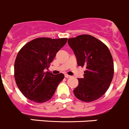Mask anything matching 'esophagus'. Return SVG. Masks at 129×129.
<instances>
[{"mask_svg":"<svg viewBox=\"0 0 129 129\" xmlns=\"http://www.w3.org/2000/svg\"><path fill=\"white\" fill-rule=\"evenodd\" d=\"M64 77H65L66 78H70V77H71V76H69V75H68V74H65L64 75Z\"/></svg>","mask_w":129,"mask_h":129,"instance_id":"obj_1","label":"esophagus"}]
</instances>
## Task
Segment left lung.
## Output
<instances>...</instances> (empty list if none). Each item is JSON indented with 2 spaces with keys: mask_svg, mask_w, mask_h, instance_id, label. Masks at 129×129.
Wrapping results in <instances>:
<instances>
[{
  "mask_svg": "<svg viewBox=\"0 0 129 129\" xmlns=\"http://www.w3.org/2000/svg\"><path fill=\"white\" fill-rule=\"evenodd\" d=\"M77 65L86 68L83 78L78 79L74 90L75 96L85 102L100 98L110 86L114 76V62L109 49L90 35H81L68 39Z\"/></svg>",
  "mask_w": 129,
  "mask_h": 129,
  "instance_id": "left-lung-1",
  "label": "left lung"
}]
</instances>
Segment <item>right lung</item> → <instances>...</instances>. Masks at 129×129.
Instances as JSON below:
<instances>
[{
	"instance_id": "1",
	"label": "right lung",
	"mask_w": 129,
	"mask_h": 129,
	"mask_svg": "<svg viewBox=\"0 0 129 129\" xmlns=\"http://www.w3.org/2000/svg\"><path fill=\"white\" fill-rule=\"evenodd\" d=\"M67 38L39 37L26 43L18 52L14 64L16 84L28 100L44 103L52 98L62 74L46 72L58 51L67 43Z\"/></svg>"
}]
</instances>
